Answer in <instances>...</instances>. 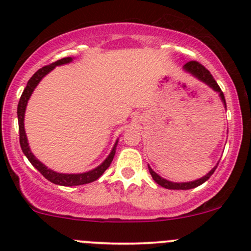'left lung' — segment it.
I'll list each match as a JSON object with an SVG mask.
<instances>
[{"label": "left lung", "mask_w": 251, "mask_h": 251, "mask_svg": "<svg viewBox=\"0 0 251 251\" xmlns=\"http://www.w3.org/2000/svg\"><path fill=\"white\" fill-rule=\"evenodd\" d=\"M183 68L187 70V72H189L191 74H193L194 76L198 77L199 80H201L203 82L206 83V85H209L210 87L214 88L215 91H217V92L220 93V97H221V100H222V102H224L225 107H226V100H225L224 92L221 91L220 86L217 85V82L215 81V78L212 77V75L210 74L209 70H207L203 64H201V63L197 62V60H191V62H187L186 64L183 65ZM148 168H149V166H148ZM216 168H217V166H216ZM216 168L212 169V170L210 171V173L207 174L206 176L201 177V178L197 179V181L186 182V183H175V182L166 181V179L161 178L159 175H156L155 173H154V171L151 170V168H149V173H151L154 181H155L158 184H160L161 187H164V188H166V189H191V188H196V187L203 184L205 181H207V179L210 178V176L214 174V171L216 170Z\"/></svg>", "instance_id": "1"}]
</instances>
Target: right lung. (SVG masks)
<instances>
[{
  "mask_svg": "<svg viewBox=\"0 0 251 251\" xmlns=\"http://www.w3.org/2000/svg\"><path fill=\"white\" fill-rule=\"evenodd\" d=\"M69 62H72V58L65 57V58H62V59L57 60V62L52 63V64L45 65V67H42L41 69L37 70V72L32 75L31 78L27 81L26 87L24 88L22 96H20L19 103H18V111H17L18 124H19V142H20V147H22L23 153L26 155V158L29 159V161L32 164V166H35V169H37V170L42 174V176H44L45 178H47L48 181L52 182V183L54 184H59V186H67V187L91 183V182L98 179L100 176H102L103 173L109 168L111 161H113L114 155H115V146H114L113 151H111L109 156L103 161L102 165L96 168L95 170L88 171V173H85V174L67 175V174L54 173V171L47 169L41 161H39L36 158H35L34 154H32L31 151H30L29 143H27L26 135H25V130H24V114H25V108H26V104H27V100H29L34 88L36 87L37 83L40 82V80H41L45 75L48 74V73H50L53 68L57 67V65L65 64V63H69Z\"/></svg>",
  "mask_w": 251,
  "mask_h": 251,
  "instance_id": "obj_1",
  "label": "right lung"
}]
</instances>
